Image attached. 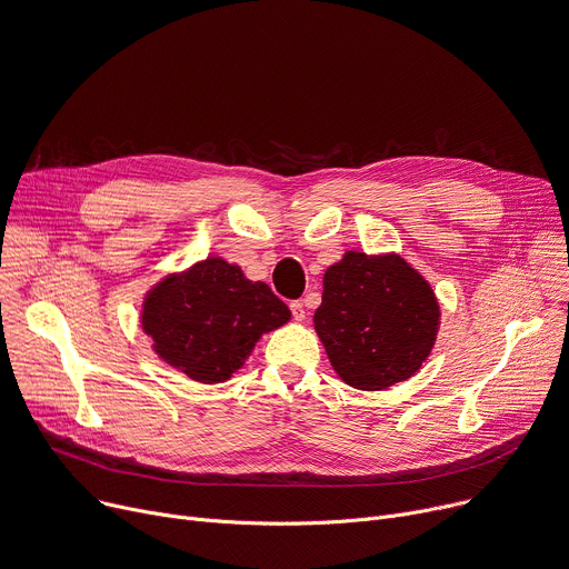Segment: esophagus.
<instances>
[{
	"mask_svg": "<svg viewBox=\"0 0 569 569\" xmlns=\"http://www.w3.org/2000/svg\"><path fill=\"white\" fill-rule=\"evenodd\" d=\"M290 313H292V318H295L297 322H301V320L306 318V311H303V303H301V301H292V303H290Z\"/></svg>",
	"mask_w": 569,
	"mask_h": 569,
	"instance_id": "esophagus-1",
	"label": "esophagus"
}]
</instances>
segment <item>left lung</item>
<instances>
[{
    "label": "left lung",
    "mask_w": 569,
    "mask_h": 569,
    "mask_svg": "<svg viewBox=\"0 0 569 569\" xmlns=\"http://www.w3.org/2000/svg\"><path fill=\"white\" fill-rule=\"evenodd\" d=\"M316 331L338 377L358 390H386L429 358L440 306L427 279L397 253L347 251L325 272Z\"/></svg>",
    "instance_id": "left-lung-1"
}]
</instances>
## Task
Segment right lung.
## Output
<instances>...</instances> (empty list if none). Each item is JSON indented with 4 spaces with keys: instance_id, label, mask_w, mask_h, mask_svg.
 Here are the masks:
<instances>
[{
    "instance_id": "1",
    "label": "right lung",
    "mask_w": 569,
    "mask_h": 569,
    "mask_svg": "<svg viewBox=\"0 0 569 569\" xmlns=\"http://www.w3.org/2000/svg\"><path fill=\"white\" fill-rule=\"evenodd\" d=\"M290 320L263 281L211 256L153 286L142 301V329L168 366L199 383H222L242 368L263 333Z\"/></svg>"
}]
</instances>
